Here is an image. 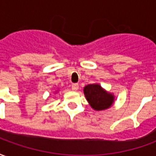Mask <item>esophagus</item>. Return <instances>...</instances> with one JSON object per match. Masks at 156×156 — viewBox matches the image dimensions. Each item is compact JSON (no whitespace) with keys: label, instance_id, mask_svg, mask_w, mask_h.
Wrapping results in <instances>:
<instances>
[{"label":"esophagus","instance_id":"1","mask_svg":"<svg viewBox=\"0 0 156 156\" xmlns=\"http://www.w3.org/2000/svg\"><path fill=\"white\" fill-rule=\"evenodd\" d=\"M72 89L73 90V91H77L78 89V83H73V84L72 85Z\"/></svg>","mask_w":156,"mask_h":156}]
</instances>
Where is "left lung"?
I'll list each match as a JSON object with an SVG mask.
<instances>
[{"label": "left lung", "mask_w": 156, "mask_h": 156, "mask_svg": "<svg viewBox=\"0 0 156 156\" xmlns=\"http://www.w3.org/2000/svg\"><path fill=\"white\" fill-rule=\"evenodd\" d=\"M83 93L89 105L94 110H105L111 107L115 96L105 91L99 84H88L83 88Z\"/></svg>", "instance_id": "1"}]
</instances>
